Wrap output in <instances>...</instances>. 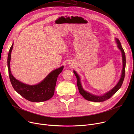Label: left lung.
<instances>
[{"mask_svg":"<svg viewBox=\"0 0 134 134\" xmlns=\"http://www.w3.org/2000/svg\"><path fill=\"white\" fill-rule=\"evenodd\" d=\"M116 41L117 43V47L118 48L120 49V51L122 52V60H123V69H122V75L121 76V78L119 79V81L118 82L117 85L113 88H112L110 91H109V92L107 93H105L103 96H96L94 94H91L85 90H84L81 86V82H80V79L79 75L77 74V73L74 71L73 72L76 76V80H77V86H78L79 91L80 94L85 98V99L91 101V102H104L105 100H107L109 99V98H110L112 96H113L115 93L117 92V91L121 88L124 79V76H125V55L124 51L123 50V49L121 46V42L119 41V40L116 38Z\"/></svg>","mask_w":134,"mask_h":134,"instance_id":"left-lung-1","label":"left lung"}]
</instances>
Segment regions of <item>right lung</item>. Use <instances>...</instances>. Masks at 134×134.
Segmentation results:
<instances>
[{
	"label": "right lung",
	"instance_id": "1",
	"mask_svg": "<svg viewBox=\"0 0 134 134\" xmlns=\"http://www.w3.org/2000/svg\"><path fill=\"white\" fill-rule=\"evenodd\" d=\"M11 46L8 57V67L10 80L16 92L26 100L32 102H41L49 100L54 94L58 76L62 71L63 66L56 69L49 73L43 80L35 85H29L16 79L10 71L11 54L13 48Z\"/></svg>",
	"mask_w": 134,
	"mask_h": 134
}]
</instances>
